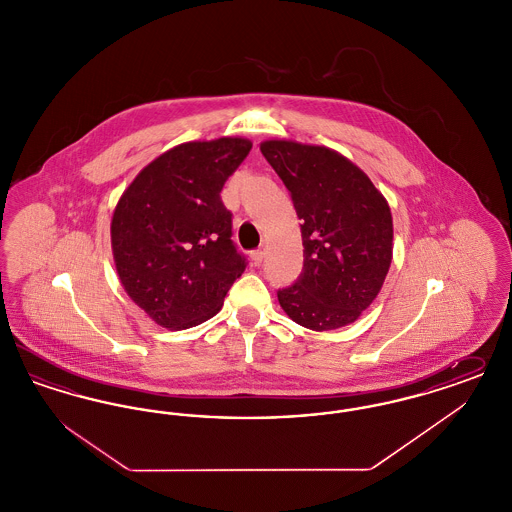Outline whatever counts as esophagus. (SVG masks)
I'll use <instances>...</instances> for the list:
<instances>
[{
  "mask_svg": "<svg viewBox=\"0 0 512 512\" xmlns=\"http://www.w3.org/2000/svg\"><path fill=\"white\" fill-rule=\"evenodd\" d=\"M263 259H265V249H255V251H251V261H253V265H261Z\"/></svg>",
  "mask_w": 512,
  "mask_h": 512,
  "instance_id": "esophagus-1",
  "label": "esophagus"
}]
</instances>
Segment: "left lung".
Here are the masks:
<instances>
[{"label": "left lung", "instance_id": "1", "mask_svg": "<svg viewBox=\"0 0 512 512\" xmlns=\"http://www.w3.org/2000/svg\"><path fill=\"white\" fill-rule=\"evenodd\" d=\"M303 220V272L278 301L309 330H336L361 317L390 270L393 220L386 197L338 151L290 140L261 144Z\"/></svg>", "mask_w": 512, "mask_h": 512}]
</instances>
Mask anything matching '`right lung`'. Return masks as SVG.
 <instances>
[{"mask_svg": "<svg viewBox=\"0 0 512 512\" xmlns=\"http://www.w3.org/2000/svg\"><path fill=\"white\" fill-rule=\"evenodd\" d=\"M251 142H186L151 161L121 195L111 220L117 274L130 299L169 330L215 317L242 276L220 192Z\"/></svg>", "mask_w": 512, "mask_h": 512, "instance_id": "obj_1", "label": "right lung"}]
</instances>
